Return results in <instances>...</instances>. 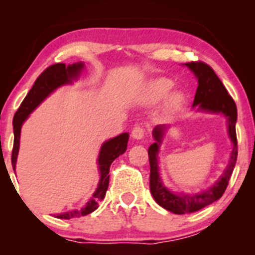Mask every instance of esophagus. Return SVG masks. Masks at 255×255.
<instances>
[{
    "label": "esophagus",
    "mask_w": 255,
    "mask_h": 255,
    "mask_svg": "<svg viewBox=\"0 0 255 255\" xmlns=\"http://www.w3.org/2000/svg\"><path fill=\"white\" fill-rule=\"evenodd\" d=\"M144 128L141 127H135L132 130V138L135 139V140H139V139L144 138Z\"/></svg>",
    "instance_id": "34e87169"
}]
</instances>
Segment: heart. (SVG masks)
Here are the masks:
<instances>
[{
  "label": "heart",
  "instance_id": "heart-1",
  "mask_svg": "<svg viewBox=\"0 0 255 255\" xmlns=\"http://www.w3.org/2000/svg\"><path fill=\"white\" fill-rule=\"evenodd\" d=\"M172 87L173 81H170L169 79L158 78L153 80V81L149 82L147 87H146L142 99H144L146 103L154 104L156 102H159V101H161L166 94L169 92V90L172 89ZM183 93L180 92V90L170 92L165 99L163 110H165L166 113H172V111L175 110L176 108L183 102Z\"/></svg>",
  "mask_w": 255,
  "mask_h": 255
}]
</instances>
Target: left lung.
Returning a JSON list of instances; mask_svg holds the SVG:
<instances>
[{
    "label": "left lung",
    "instance_id": "8db88e82",
    "mask_svg": "<svg viewBox=\"0 0 255 255\" xmlns=\"http://www.w3.org/2000/svg\"><path fill=\"white\" fill-rule=\"evenodd\" d=\"M194 75L196 76L198 86L195 95L193 108L198 113L221 114L226 118L228 123V134L232 142V151L230 154L229 163L219 179L209 187L207 190L200 193H176L169 189L163 183L159 170V152L166 132L170 128L169 125H156L153 128L154 142L148 147V159L151 174H149V189L153 198L160 207L176 215L190 214L201 210L202 208L214 203L219 200L224 194L229 184V180L232 175L236 166L238 146H237L236 123H237V107L235 101L229 95L228 90L210 66L204 62H188L184 64Z\"/></svg>",
    "mask_w": 255,
    "mask_h": 255
}]
</instances>
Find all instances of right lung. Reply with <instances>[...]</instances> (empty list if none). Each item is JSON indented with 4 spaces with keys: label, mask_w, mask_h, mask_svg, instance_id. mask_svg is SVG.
<instances>
[{
    "label": "right lung",
    "mask_w": 255,
    "mask_h": 255,
    "mask_svg": "<svg viewBox=\"0 0 255 255\" xmlns=\"http://www.w3.org/2000/svg\"><path fill=\"white\" fill-rule=\"evenodd\" d=\"M85 68V64L81 61L75 62V64L66 66L65 64H55L45 69L34 82V85L25 99L23 100L22 104L16 111L13 116L12 125H13V148L11 155V163L13 172L16 174V162L17 156L19 151L20 142V130L30 114L43 102V101L51 95L54 90L60 88L62 86L71 85L73 81L79 79L80 74ZM128 141V133L124 132L117 137L111 138L109 140L104 141L100 148L99 158H97V166H99L100 180L97 183L96 190L94 191L93 196L89 198L85 207L81 210H69L64 214H58L57 218L60 219H71L79 218L81 216H86L92 214L99 208V203L106 196V193L109 186V170L113 161L118 156L123 154L127 151Z\"/></svg>",
    "instance_id": "1"
}]
</instances>
